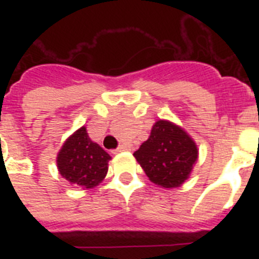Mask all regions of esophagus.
<instances>
[{
    "label": "esophagus",
    "instance_id": "esophagus-1",
    "mask_svg": "<svg viewBox=\"0 0 259 259\" xmlns=\"http://www.w3.org/2000/svg\"><path fill=\"white\" fill-rule=\"evenodd\" d=\"M125 150H128V148H127V146H124V145H120V146H118V148H116L115 150H113V153H114V154H118V153L125 152Z\"/></svg>",
    "mask_w": 259,
    "mask_h": 259
}]
</instances>
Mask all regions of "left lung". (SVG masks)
<instances>
[{"instance_id": "8db88e82", "label": "left lung", "mask_w": 259, "mask_h": 259, "mask_svg": "<svg viewBox=\"0 0 259 259\" xmlns=\"http://www.w3.org/2000/svg\"><path fill=\"white\" fill-rule=\"evenodd\" d=\"M134 155L150 182L162 188H176L191 175L198 149L182 127L159 119L153 125L149 139Z\"/></svg>"}]
</instances>
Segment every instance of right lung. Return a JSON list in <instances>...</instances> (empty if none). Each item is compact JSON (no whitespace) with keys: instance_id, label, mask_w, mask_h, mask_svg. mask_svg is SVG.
I'll return each instance as SVG.
<instances>
[{"instance_id":"add662e5","label":"right lung","mask_w":259,"mask_h":259,"mask_svg":"<svg viewBox=\"0 0 259 259\" xmlns=\"http://www.w3.org/2000/svg\"><path fill=\"white\" fill-rule=\"evenodd\" d=\"M110 159L101 146L89 139L83 125L65 141L57 155V167L71 184L91 189L105 179Z\"/></svg>"}]
</instances>
